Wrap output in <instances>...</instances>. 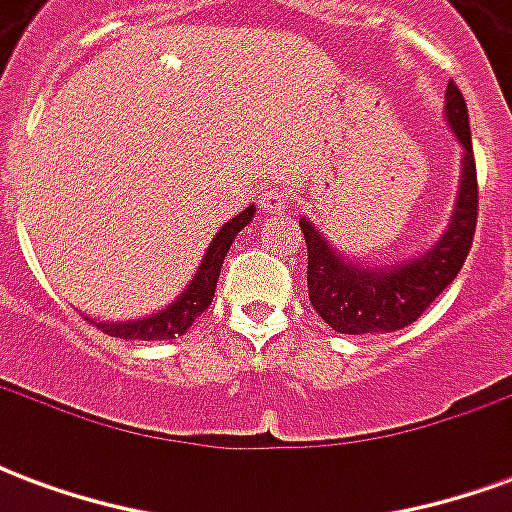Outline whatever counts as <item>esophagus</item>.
Wrapping results in <instances>:
<instances>
[{
	"mask_svg": "<svg viewBox=\"0 0 512 512\" xmlns=\"http://www.w3.org/2000/svg\"><path fill=\"white\" fill-rule=\"evenodd\" d=\"M260 208L266 213H282L285 211V205H288V191L282 189V186H266V189L260 191Z\"/></svg>",
	"mask_w": 512,
	"mask_h": 512,
	"instance_id": "obj_1",
	"label": "esophagus"
}]
</instances>
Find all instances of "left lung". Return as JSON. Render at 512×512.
I'll return each instance as SVG.
<instances>
[{
	"mask_svg": "<svg viewBox=\"0 0 512 512\" xmlns=\"http://www.w3.org/2000/svg\"><path fill=\"white\" fill-rule=\"evenodd\" d=\"M447 123L461 139V189L450 227L428 252L408 257L392 268H362L348 263L326 244L312 222L301 219L307 241V288L315 312L340 334L395 332L414 323L458 277L472 249L477 227V167H474L469 112L455 82L447 84Z\"/></svg>",
	"mask_w": 512,
	"mask_h": 512,
	"instance_id": "1",
	"label": "left lung"
}]
</instances>
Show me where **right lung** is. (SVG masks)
<instances>
[{"mask_svg":"<svg viewBox=\"0 0 512 512\" xmlns=\"http://www.w3.org/2000/svg\"><path fill=\"white\" fill-rule=\"evenodd\" d=\"M252 216H255V205H249L246 211H241L235 219L224 224L211 241V246L205 249V257H202L194 279L183 288L178 301L169 304L167 310L156 312L150 318H142V321L95 323V326L104 334H109V337H120V340H172V337L186 332L191 323L211 307L224 257L230 252V244L235 241V235L252 222Z\"/></svg>","mask_w":512,"mask_h":512,"instance_id":"add662e5","label":"right lung"}]
</instances>
